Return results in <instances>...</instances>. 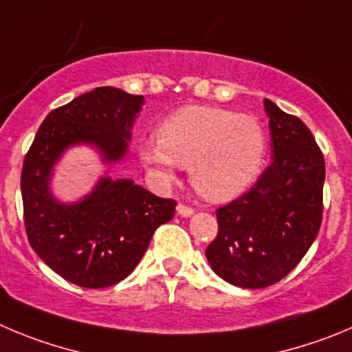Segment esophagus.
I'll return each mask as SVG.
<instances>
[{"instance_id": "1", "label": "esophagus", "mask_w": 352, "mask_h": 352, "mask_svg": "<svg viewBox=\"0 0 352 352\" xmlns=\"http://www.w3.org/2000/svg\"><path fill=\"white\" fill-rule=\"evenodd\" d=\"M177 213L182 217H191L192 213H195V208H191V206H186V205H179L177 206Z\"/></svg>"}]
</instances>
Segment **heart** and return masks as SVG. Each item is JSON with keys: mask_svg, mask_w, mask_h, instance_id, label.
<instances>
[{"mask_svg": "<svg viewBox=\"0 0 352 352\" xmlns=\"http://www.w3.org/2000/svg\"><path fill=\"white\" fill-rule=\"evenodd\" d=\"M269 151L264 123L252 114L210 106L177 109L157 126V139L140 144L144 165L170 184L189 166L196 191L210 201H231L254 186Z\"/></svg>", "mask_w": 352, "mask_h": 352, "instance_id": "b5f03b06", "label": "heart"}]
</instances>
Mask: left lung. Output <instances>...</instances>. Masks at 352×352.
<instances>
[{"mask_svg": "<svg viewBox=\"0 0 352 352\" xmlns=\"http://www.w3.org/2000/svg\"><path fill=\"white\" fill-rule=\"evenodd\" d=\"M272 161L250 191L217 210L219 232L206 248L217 276L239 288L285 278L316 239L323 213L324 160L297 116L264 98Z\"/></svg>", "mask_w": 352, "mask_h": 352, "instance_id": "1", "label": "left lung"}]
</instances>
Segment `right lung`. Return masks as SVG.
Masks as SVG:
<instances>
[{"mask_svg": "<svg viewBox=\"0 0 352 352\" xmlns=\"http://www.w3.org/2000/svg\"><path fill=\"white\" fill-rule=\"evenodd\" d=\"M142 95L100 87L52 111L22 166L24 224L32 250L58 276L83 288L120 283L137 267L154 231L173 219L177 203L130 179L100 177L76 203L50 191L65 149L87 144L106 165L124 160Z\"/></svg>", "mask_w": 352, "mask_h": 352, "instance_id": "right-lung-1", "label": "right lung"}]
</instances>
